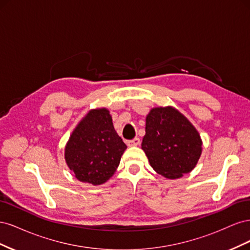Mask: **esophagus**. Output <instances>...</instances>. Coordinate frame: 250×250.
<instances>
[{
	"label": "esophagus",
	"mask_w": 250,
	"mask_h": 250,
	"mask_svg": "<svg viewBox=\"0 0 250 250\" xmlns=\"http://www.w3.org/2000/svg\"><path fill=\"white\" fill-rule=\"evenodd\" d=\"M141 144V140L139 138H134L131 141H128L127 142V145L129 147H135V146H139Z\"/></svg>",
	"instance_id": "obj_1"
}]
</instances>
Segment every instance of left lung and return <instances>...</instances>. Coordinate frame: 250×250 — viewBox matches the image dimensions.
I'll return each mask as SVG.
<instances>
[{
	"mask_svg": "<svg viewBox=\"0 0 250 250\" xmlns=\"http://www.w3.org/2000/svg\"><path fill=\"white\" fill-rule=\"evenodd\" d=\"M142 149L156 173L176 179L196 167L202 141L197 129L178 109L160 106L151 109L146 117Z\"/></svg>",
	"mask_w": 250,
	"mask_h": 250,
	"instance_id": "8db88e82",
	"label": "left lung"
}]
</instances>
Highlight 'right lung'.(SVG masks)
I'll return each mask as SVG.
<instances>
[{"label":"right lung","mask_w":250,"mask_h":250,"mask_svg":"<svg viewBox=\"0 0 250 250\" xmlns=\"http://www.w3.org/2000/svg\"><path fill=\"white\" fill-rule=\"evenodd\" d=\"M126 148L109 110L95 108L75 127L64 148V160L81 183L99 186L115 174Z\"/></svg>","instance_id":"obj_1"}]
</instances>
